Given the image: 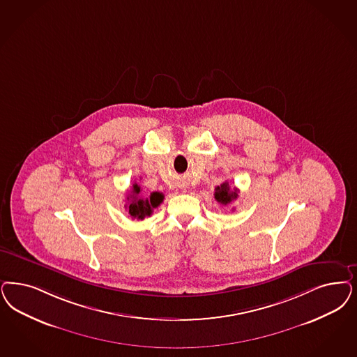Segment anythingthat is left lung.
Segmentation results:
<instances>
[{"label":"left lung","instance_id":"1","mask_svg":"<svg viewBox=\"0 0 357 357\" xmlns=\"http://www.w3.org/2000/svg\"><path fill=\"white\" fill-rule=\"evenodd\" d=\"M215 199L222 204V206H227V204H229V203H232L234 200L237 199L238 197V191H237V188H234V187H231L228 182H224L220 185H218L216 188H215Z\"/></svg>","mask_w":357,"mask_h":357}]
</instances>
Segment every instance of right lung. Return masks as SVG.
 Here are the masks:
<instances>
[{
    "label": "right lung",
    "mask_w": 357,
    "mask_h": 357,
    "mask_svg": "<svg viewBox=\"0 0 357 357\" xmlns=\"http://www.w3.org/2000/svg\"><path fill=\"white\" fill-rule=\"evenodd\" d=\"M163 194L162 192H151L148 197L141 195V187L133 183L132 191L128 195V204L125 206L132 219L144 220L153 213V209L157 208L160 203L163 202Z\"/></svg>",
    "instance_id": "right-lung-1"
}]
</instances>
